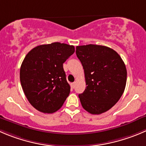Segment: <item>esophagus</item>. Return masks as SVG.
Returning a JSON list of instances; mask_svg holds the SVG:
<instances>
[{
  "label": "esophagus",
  "mask_w": 146,
  "mask_h": 146,
  "mask_svg": "<svg viewBox=\"0 0 146 146\" xmlns=\"http://www.w3.org/2000/svg\"><path fill=\"white\" fill-rule=\"evenodd\" d=\"M75 84H76L75 82H74L71 83V87H72V88H74V87H75Z\"/></svg>",
  "instance_id": "obj_1"
}]
</instances>
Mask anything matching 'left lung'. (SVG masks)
Returning a JSON list of instances; mask_svg holds the SVG:
<instances>
[{"instance_id": "obj_1", "label": "left lung", "mask_w": 146, "mask_h": 146, "mask_svg": "<svg viewBox=\"0 0 146 146\" xmlns=\"http://www.w3.org/2000/svg\"><path fill=\"white\" fill-rule=\"evenodd\" d=\"M76 54L82 64L86 89L79 95L82 108L100 115L115 105L124 92L127 70L112 48L95 44L77 46Z\"/></svg>"}]
</instances>
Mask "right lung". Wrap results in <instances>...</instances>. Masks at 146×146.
Wrapping results in <instances>:
<instances>
[{"label": "right lung", "instance_id": "right-lung-1", "mask_svg": "<svg viewBox=\"0 0 146 146\" xmlns=\"http://www.w3.org/2000/svg\"><path fill=\"white\" fill-rule=\"evenodd\" d=\"M74 46L51 43L37 46L23 59L20 80L30 104L44 113L60 109L70 93L63 64L74 54Z\"/></svg>", "mask_w": 146, "mask_h": 146}]
</instances>
